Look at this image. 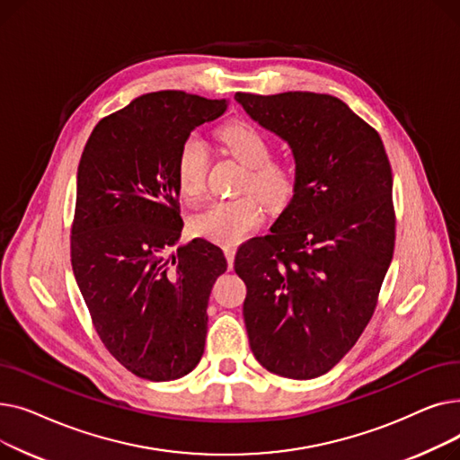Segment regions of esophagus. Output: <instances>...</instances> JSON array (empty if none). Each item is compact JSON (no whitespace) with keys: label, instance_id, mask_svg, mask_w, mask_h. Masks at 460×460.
<instances>
[{"label":"esophagus","instance_id":"1","mask_svg":"<svg viewBox=\"0 0 460 460\" xmlns=\"http://www.w3.org/2000/svg\"><path fill=\"white\" fill-rule=\"evenodd\" d=\"M224 253H226V259H227V262H229V267H231L233 261H234L236 246H234V244H226V246H224Z\"/></svg>","mask_w":460,"mask_h":460}]
</instances>
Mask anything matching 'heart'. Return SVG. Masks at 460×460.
I'll use <instances>...</instances> for the list:
<instances>
[{"label": "heart", "instance_id": "1", "mask_svg": "<svg viewBox=\"0 0 460 460\" xmlns=\"http://www.w3.org/2000/svg\"><path fill=\"white\" fill-rule=\"evenodd\" d=\"M226 149L248 167L243 188L272 208L283 207L296 191L293 167L272 162V145L267 134L248 120H233L217 132ZM207 147L201 137L190 136L177 156V184L184 198L198 199L205 190ZM262 220L261 205L253 196H238L214 201L191 217V233L217 244H236L244 240Z\"/></svg>", "mask_w": 460, "mask_h": 460}]
</instances>
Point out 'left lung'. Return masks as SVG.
<instances>
[{
  "mask_svg": "<svg viewBox=\"0 0 460 460\" xmlns=\"http://www.w3.org/2000/svg\"><path fill=\"white\" fill-rule=\"evenodd\" d=\"M291 145L296 191L270 234L236 252L252 352L274 375L328 373L373 317L395 246L394 177L375 128L332 94L236 93Z\"/></svg>",
  "mask_w": 460,
  "mask_h": 460,
  "instance_id": "obj_1",
  "label": "left lung"
}]
</instances>
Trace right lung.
I'll list each match as a JSON object with an SVG mask.
<instances>
[{
	"label": "right lung",
	"instance_id": "obj_1",
	"mask_svg": "<svg viewBox=\"0 0 460 460\" xmlns=\"http://www.w3.org/2000/svg\"><path fill=\"white\" fill-rule=\"evenodd\" d=\"M226 110L184 91L141 94L93 128L80 158L72 270L102 343L141 378H181L205 350L208 296L227 261L205 238L165 252L184 226L181 145Z\"/></svg>",
	"mask_w": 460,
	"mask_h": 460
}]
</instances>
